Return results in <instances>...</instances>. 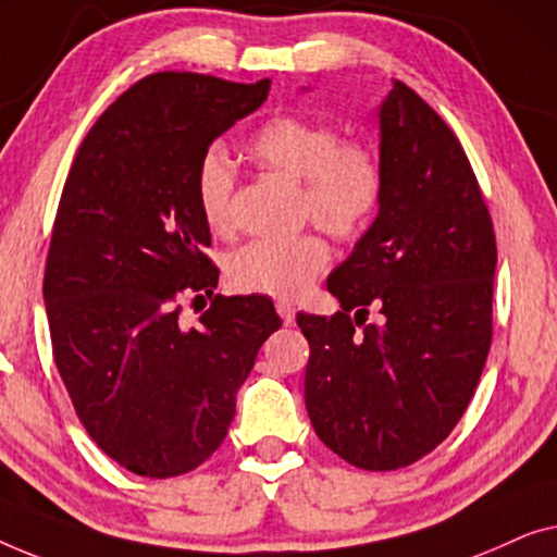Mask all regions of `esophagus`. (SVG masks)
<instances>
[{
    "mask_svg": "<svg viewBox=\"0 0 557 557\" xmlns=\"http://www.w3.org/2000/svg\"><path fill=\"white\" fill-rule=\"evenodd\" d=\"M275 308H277V315L282 318V323H285V325H293L295 323V305L293 302L277 300Z\"/></svg>",
    "mask_w": 557,
    "mask_h": 557,
    "instance_id": "34e87169",
    "label": "esophagus"
}]
</instances>
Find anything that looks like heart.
<instances>
[{"label": "heart", "mask_w": 557, "mask_h": 557, "mask_svg": "<svg viewBox=\"0 0 557 557\" xmlns=\"http://www.w3.org/2000/svg\"><path fill=\"white\" fill-rule=\"evenodd\" d=\"M249 156L264 169L300 184L297 207L305 219L338 239H356L373 222L383 197V169L371 146L341 140L331 123L282 115L249 138ZM237 171L222 148H209L197 166V201L209 230L232 224ZM331 249L318 232L255 239L226 260V277L245 293L295 297L327 264Z\"/></svg>", "instance_id": "heart-1"}]
</instances>
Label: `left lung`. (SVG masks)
I'll list each match as a JSON object with an SVG mask.
<instances>
[{
  "instance_id": "obj_1",
  "label": "left lung",
  "mask_w": 557,
  "mask_h": 557,
  "mask_svg": "<svg viewBox=\"0 0 557 557\" xmlns=\"http://www.w3.org/2000/svg\"><path fill=\"white\" fill-rule=\"evenodd\" d=\"M375 119L379 214L327 277L341 310L297 312V325L310 343L305 406L320 442L350 465L388 472L442 444L480 383L497 245L449 125L398 81ZM371 307L379 326L364 323Z\"/></svg>"
}]
</instances>
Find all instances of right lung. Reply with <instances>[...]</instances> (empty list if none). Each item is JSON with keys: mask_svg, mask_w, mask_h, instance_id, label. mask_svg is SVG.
I'll list each match as a JSON object with an SVG mask.
<instances>
[{"mask_svg": "<svg viewBox=\"0 0 557 557\" xmlns=\"http://www.w3.org/2000/svg\"><path fill=\"white\" fill-rule=\"evenodd\" d=\"M268 92L270 77L148 75L92 125L62 189L42 287L54 363L85 432L133 474L209 459L282 325L262 295H216L197 327L178 318V297L219 282L197 166Z\"/></svg>", "mask_w": 557, "mask_h": 557, "instance_id": "obj_1", "label": "right lung"}]
</instances>
